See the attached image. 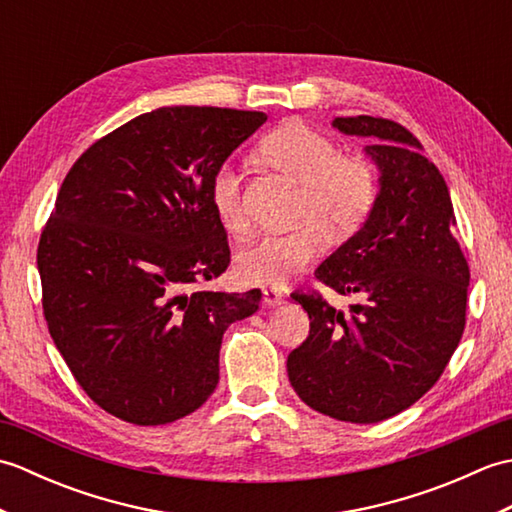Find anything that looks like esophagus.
Instances as JSON below:
<instances>
[{"mask_svg":"<svg viewBox=\"0 0 512 512\" xmlns=\"http://www.w3.org/2000/svg\"><path fill=\"white\" fill-rule=\"evenodd\" d=\"M284 301H286V297L281 295V290L264 288V303H266V306H281Z\"/></svg>","mask_w":512,"mask_h":512,"instance_id":"esophagus-1","label":"esophagus"}]
</instances>
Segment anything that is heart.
I'll return each instance as SVG.
<instances>
[{"label":"heart","mask_w":512,"mask_h":512,"mask_svg":"<svg viewBox=\"0 0 512 512\" xmlns=\"http://www.w3.org/2000/svg\"><path fill=\"white\" fill-rule=\"evenodd\" d=\"M257 156L266 165L299 182L292 231L266 235L237 257V273L246 284L284 286L317 259L325 242L354 235L372 213L378 195L376 169L361 154H339L332 138L303 121H290L262 138ZM244 178L233 165L211 176V206L228 233L246 235L242 202Z\"/></svg>","instance_id":"obj_1"}]
</instances>
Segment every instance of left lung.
Instances as JSON below:
<instances>
[{"label": "left lung", "instance_id": "left-lung-1", "mask_svg": "<svg viewBox=\"0 0 512 512\" xmlns=\"http://www.w3.org/2000/svg\"><path fill=\"white\" fill-rule=\"evenodd\" d=\"M380 169L372 213L314 270L350 312L321 292H292L310 334L288 356L297 396L325 416L372 424L405 411L436 385L466 323L469 264L453 237L449 187L407 127L376 116H339Z\"/></svg>", "mask_w": 512, "mask_h": 512}]
</instances>
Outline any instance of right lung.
Returning a JSON list of instances; mask_svg holds the SVG:
<instances>
[{
  "label": "right lung",
  "instance_id": "add662e5",
  "mask_svg": "<svg viewBox=\"0 0 512 512\" xmlns=\"http://www.w3.org/2000/svg\"><path fill=\"white\" fill-rule=\"evenodd\" d=\"M264 112L160 107L85 149L43 226V317L76 383L125 422L189 416L220 380L228 325L262 292L195 288L231 264L213 171Z\"/></svg>",
  "mask_w": 512,
  "mask_h": 512
}]
</instances>
